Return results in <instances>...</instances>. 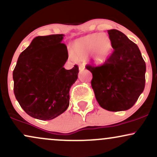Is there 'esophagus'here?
Wrapping results in <instances>:
<instances>
[{"label":"esophagus","instance_id":"34e87169","mask_svg":"<svg viewBox=\"0 0 157 157\" xmlns=\"http://www.w3.org/2000/svg\"><path fill=\"white\" fill-rule=\"evenodd\" d=\"M85 68H86V67H85V66L83 64H80V66H79V70H80V71H84Z\"/></svg>","mask_w":157,"mask_h":157}]
</instances>
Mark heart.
I'll return each mask as SVG.
<instances>
[{"label":"heart","mask_w":157,"mask_h":157,"mask_svg":"<svg viewBox=\"0 0 157 157\" xmlns=\"http://www.w3.org/2000/svg\"><path fill=\"white\" fill-rule=\"evenodd\" d=\"M111 39L107 34L94 33L77 39L74 42V55L80 59L89 56V60L96 64H103L109 60L112 52Z\"/></svg>","instance_id":"heart-1"}]
</instances>
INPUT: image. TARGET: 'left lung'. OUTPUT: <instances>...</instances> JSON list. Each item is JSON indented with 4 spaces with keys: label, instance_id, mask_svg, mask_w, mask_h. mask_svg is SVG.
I'll return each mask as SVG.
<instances>
[{
    "label": "left lung",
    "instance_id": "8db88e82",
    "mask_svg": "<svg viewBox=\"0 0 157 157\" xmlns=\"http://www.w3.org/2000/svg\"><path fill=\"white\" fill-rule=\"evenodd\" d=\"M114 51L100 66H87L91 86L102 109L109 111L131 109L143 92L146 66L137 45L117 29L108 30Z\"/></svg>",
    "mask_w": 157,
    "mask_h": 157
}]
</instances>
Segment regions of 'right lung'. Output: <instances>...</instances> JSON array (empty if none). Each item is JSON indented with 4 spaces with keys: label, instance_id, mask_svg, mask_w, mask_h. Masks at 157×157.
Wrapping results in <instances>:
<instances>
[{
    "label": "right lung",
    "instance_id": "obj_1",
    "mask_svg": "<svg viewBox=\"0 0 157 157\" xmlns=\"http://www.w3.org/2000/svg\"><path fill=\"white\" fill-rule=\"evenodd\" d=\"M64 35L38 36L21 53L13 71L14 93L21 108L32 117L50 120L69 105V91L79 68H63L68 60Z\"/></svg>",
    "mask_w": 157,
    "mask_h": 157
}]
</instances>
